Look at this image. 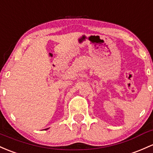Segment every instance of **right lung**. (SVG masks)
<instances>
[{
	"instance_id": "add662e5",
	"label": "right lung",
	"mask_w": 153,
	"mask_h": 153,
	"mask_svg": "<svg viewBox=\"0 0 153 153\" xmlns=\"http://www.w3.org/2000/svg\"><path fill=\"white\" fill-rule=\"evenodd\" d=\"M46 129H47V128H46Z\"/></svg>"
}]
</instances>
